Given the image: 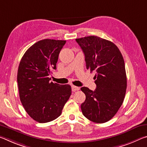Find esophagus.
<instances>
[{
    "label": "esophagus",
    "mask_w": 147,
    "mask_h": 147,
    "mask_svg": "<svg viewBox=\"0 0 147 147\" xmlns=\"http://www.w3.org/2000/svg\"><path fill=\"white\" fill-rule=\"evenodd\" d=\"M80 89V88L78 87H76V86H72V91L73 92H75L76 91H78Z\"/></svg>",
    "instance_id": "esophagus-1"
}]
</instances>
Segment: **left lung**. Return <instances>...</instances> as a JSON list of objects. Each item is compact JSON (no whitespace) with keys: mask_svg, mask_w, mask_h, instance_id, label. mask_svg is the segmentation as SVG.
Listing matches in <instances>:
<instances>
[{"mask_svg":"<svg viewBox=\"0 0 147 147\" xmlns=\"http://www.w3.org/2000/svg\"><path fill=\"white\" fill-rule=\"evenodd\" d=\"M76 41L85 55L87 69L96 71L95 90L81 88L86 96L82 111L89 121L106 123L117 112L125 96L127 80L123 57L115 44L99 37Z\"/></svg>","mask_w":147,"mask_h":147,"instance_id":"8db88e82","label":"left lung"}]
</instances>
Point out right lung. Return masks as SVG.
I'll return each mask as SVG.
<instances>
[{
  "instance_id": "right-lung-1",
  "label": "right lung",
  "mask_w": 147,
  "mask_h": 147,
  "mask_svg": "<svg viewBox=\"0 0 147 147\" xmlns=\"http://www.w3.org/2000/svg\"><path fill=\"white\" fill-rule=\"evenodd\" d=\"M64 40L45 39L27 50L20 61L17 83L20 100L31 118L40 123L58 118L71 94L69 84L50 82L49 75L56 69Z\"/></svg>"
}]
</instances>
